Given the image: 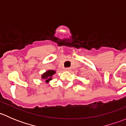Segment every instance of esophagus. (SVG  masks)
I'll use <instances>...</instances> for the list:
<instances>
[{"mask_svg":"<svg viewBox=\"0 0 126 126\" xmlns=\"http://www.w3.org/2000/svg\"><path fill=\"white\" fill-rule=\"evenodd\" d=\"M64 70L66 71H71V68H66L64 69Z\"/></svg>","mask_w":126,"mask_h":126,"instance_id":"34e87169","label":"esophagus"}]
</instances>
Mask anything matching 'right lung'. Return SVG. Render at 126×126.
I'll list each match as a JSON object with an SVG mask.
<instances>
[{
    "instance_id": "add662e5",
    "label": "right lung",
    "mask_w": 126,
    "mask_h": 126,
    "mask_svg": "<svg viewBox=\"0 0 126 126\" xmlns=\"http://www.w3.org/2000/svg\"><path fill=\"white\" fill-rule=\"evenodd\" d=\"M56 72L54 70H48L46 71L44 73H43L41 76V79L44 80L46 83H49L52 79V76L55 74Z\"/></svg>"
}]
</instances>
